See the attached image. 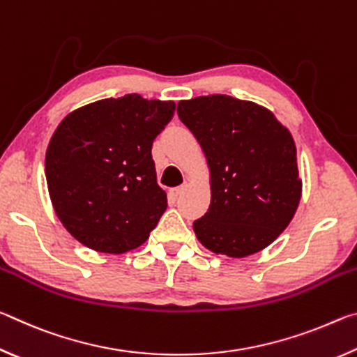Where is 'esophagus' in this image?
I'll return each instance as SVG.
<instances>
[{
	"instance_id": "esophagus-1",
	"label": "esophagus",
	"mask_w": 357,
	"mask_h": 357,
	"mask_svg": "<svg viewBox=\"0 0 357 357\" xmlns=\"http://www.w3.org/2000/svg\"><path fill=\"white\" fill-rule=\"evenodd\" d=\"M185 187H187V184L179 185V187H173V189L168 190V195H170V198H173V200H176V198L181 195V192H183Z\"/></svg>"
}]
</instances>
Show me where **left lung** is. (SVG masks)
<instances>
[{
	"instance_id": "left-lung-1",
	"label": "left lung",
	"mask_w": 357,
	"mask_h": 357,
	"mask_svg": "<svg viewBox=\"0 0 357 357\" xmlns=\"http://www.w3.org/2000/svg\"><path fill=\"white\" fill-rule=\"evenodd\" d=\"M178 114L209 168V209L193 222L198 241L231 258L266 249L288 227L301 200L289 130L268 108L225 94L181 100Z\"/></svg>"
}]
</instances>
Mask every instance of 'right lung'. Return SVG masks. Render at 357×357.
<instances>
[{
	"mask_svg": "<svg viewBox=\"0 0 357 357\" xmlns=\"http://www.w3.org/2000/svg\"><path fill=\"white\" fill-rule=\"evenodd\" d=\"M174 110L173 100L126 94L77 108L59 123L45 178L58 219L78 243L114 255L146 243L167 209L151 148Z\"/></svg>",
	"mask_w": 357,
	"mask_h": 357,
	"instance_id": "1",
	"label": "right lung"
}]
</instances>
